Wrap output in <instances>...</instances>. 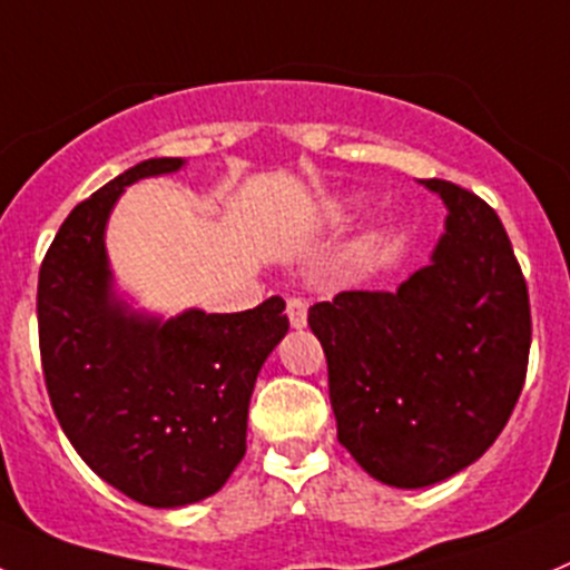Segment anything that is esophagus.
Here are the masks:
<instances>
[{
  "instance_id": "esophagus-1",
  "label": "esophagus",
  "mask_w": 570,
  "mask_h": 570,
  "mask_svg": "<svg viewBox=\"0 0 570 570\" xmlns=\"http://www.w3.org/2000/svg\"><path fill=\"white\" fill-rule=\"evenodd\" d=\"M288 318H291V327H305L307 324V302L302 296H291L288 299Z\"/></svg>"
}]
</instances>
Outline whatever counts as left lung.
I'll return each instance as SVG.
<instances>
[{
  "instance_id": "1",
  "label": "left lung",
  "mask_w": 570,
  "mask_h": 570,
  "mask_svg": "<svg viewBox=\"0 0 570 570\" xmlns=\"http://www.w3.org/2000/svg\"><path fill=\"white\" fill-rule=\"evenodd\" d=\"M448 207L433 263L397 294L341 291L307 324L327 357L338 442L372 479L416 490L490 451L523 392L532 311L495 209L425 178Z\"/></svg>"
}]
</instances>
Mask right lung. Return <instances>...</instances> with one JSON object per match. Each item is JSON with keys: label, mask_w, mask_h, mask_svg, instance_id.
Here are the masks:
<instances>
[{"label": "right lung", "mask_w": 570, "mask_h": 570, "mask_svg": "<svg viewBox=\"0 0 570 570\" xmlns=\"http://www.w3.org/2000/svg\"><path fill=\"white\" fill-rule=\"evenodd\" d=\"M178 167L148 159L80 200L47 248L36 302L47 394L67 439L102 481L161 509L215 495L240 464L254 381L288 333L282 296L165 324L114 302L102 246L114 200Z\"/></svg>", "instance_id": "add662e5"}]
</instances>
